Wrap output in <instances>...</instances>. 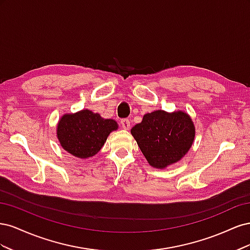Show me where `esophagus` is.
<instances>
[{"instance_id":"1","label":"esophagus","mask_w":250,"mask_h":250,"mask_svg":"<svg viewBox=\"0 0 250 250\" xmlns=\"http://www.w3.org/2000/svg\"><path fill=\"white\" fill-rule=\"evenodd\" d=\"M121 125L124 128V129H129L130 128V121L128 119H123L121 121Z\"/></svg>"}]
</instances>
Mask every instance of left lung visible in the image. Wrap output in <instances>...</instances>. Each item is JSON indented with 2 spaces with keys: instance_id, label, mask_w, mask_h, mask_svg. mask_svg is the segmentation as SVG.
Segmentation results:
<instances>
[{
  "instance_id": "1",
  "label": "left lung",
  "mask_w": 250,
  "mask_h": 250,
  "mask_svg": "<svg viewBox=\"0 0 250 250\" xmlns=\"http://www.w3.org/2000/svg\"><path fill=\"white\" fill-rule=\"evenodd\" d=\"M131 134L148 163L155 168H165L188 152L195 128L186 112L155 110L146 113L142 122L132 128Z\"/></svg>"
}]
</instances>
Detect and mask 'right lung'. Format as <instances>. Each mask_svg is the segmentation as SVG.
Returning a JSON list of instances; mask_svg holds the SVG:
<instances>
[{
	"mask_svg": "<svg viewBox=\"0 0 250 250\" xmlns=\"http://www.w3.org/2000/svg\"><path fill=\"white\" fill-rule=\"evenodd\" d=\"M117 128L116 121L83 109L62 118L57 126V138L67 152L87 158L99 152L108 134Z\"/></svg>",
	"mask_w": 250,
	"mask_h": 250,
	"instance_id": "1",
	"label": "right lung"
}]
</instances>
